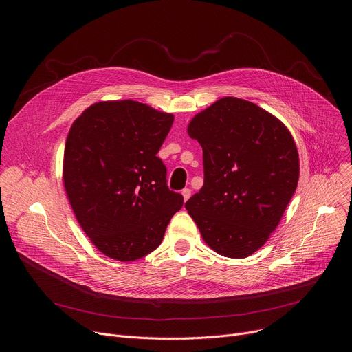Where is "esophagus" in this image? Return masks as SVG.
I'll return each instance as SVG.
<instances>
[{
    "mask_svg": "<svg viewBox=\"0 0 352 352\" xmlns=\"http://www.w3.org/2000/svg\"><path fill=\"white\" fill-rule=\"evenodd\" d=\"M181 193H182V196H184V200L186 202V200L190 197V189H189V188H185V189L181 190Z\"/></svg>",
    "mask_w": 352,
    "mask_h": 352,
    "instance_id": "34e87169",
    "label": "esophagus"
}]
</instances>
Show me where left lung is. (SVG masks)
Masks as SVG:
<instances>
[{"label":"left lung","instance_id":"1","mask_svg":"<svg viewBox=\"0 0 352 352\" xmlns=\"http://www.w3.org/2000/svg\"><path fill=\"white\" fill-rule=\"evenodd\" d=\"M188 135L204 148L205 182L185 208L219 255L242 259L277 228L299 178L291 132L273 114L223 97L196 114Z\"/></svg>","mask_w":352,"mask_h":352}]
</instances>
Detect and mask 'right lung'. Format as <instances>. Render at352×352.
Here are the masks:
<instances>
[{
	"mask_svg": "<svg viewBox=\"0 0 352 352\" xmlns=\"http://www.w3.org/2000/svg\"><path fill=\"white\" fill-rule=\"evenodd\" d=\"M174 116L133 100L98 102L72 124L63 181L75 217L103 255L132 262L162 243L184 197L157 157Z\"/></svg>",
	"mask_w": 352,
	"mask_h": 352,
	"instance_id": "right-lung-1",
	"label": "right lung"
}]
</instances>
